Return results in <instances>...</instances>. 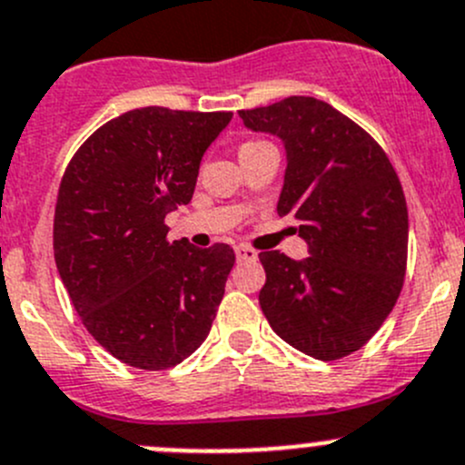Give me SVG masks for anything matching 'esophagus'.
<instances>
[{
  "label": "esophagus",
  "instance_id": "1",
  "mask_svg": "<svg viewBox=\"0 0 465 465\" xmlns=\"http://www.w3.org/2000/svg\"><path fill=\"white\" fill-rule=\"evenodd\" d=\"M234 252H237V260L239 262H252V260H257V251H252L251 246H237L234 248Z\"/></svg>",
  "mask_w": 465,
  "mask_h": 465
}]
</instances>
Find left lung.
Segmentation results:
<instances>
[{
	"label": "left lung",
	"mask_w": 465,
	"mask_h": 465,
	"mask_svg": "<svg viewBox=\"0 0 465 465\" xmlns=\"http://www.w3.org/2000/svg\"><path fill=\"white\" fill-rule=\"evenodd\" d=\"M243 126L282 140L287 172L278 214L293 217L310 257L260 252V307L280 339L314 360L360 351L402 292L409 217L382 146L314 96L239 110Z\"/></svg>",
	"instance_id": "1"
}]
</instances>
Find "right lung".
<instances>
[{
	"label": "right lung",
	"instance_id": "obj_1",
	"mask_svg": "<svg viewBox=\"0 0 465 465\" xmlns=\"http://www.w3.org/2000/svg\"><path fill=\"white\" fill-rule=\"evenodd\" d=\"M231 119L128 110L96 128L63 173L58 273L87 332L124 364L172 369L210 334L234 252L169 242L164 217L190 203L201 158Z\"/></svg>",
	"mask_w": 465,
	"mask_h": 465
}]
</instances>
